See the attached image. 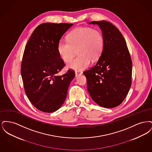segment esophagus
<instances>
[{
	"mask_svg": "<svg viewBox=\"0 0 152 152\" xmlns=\"http://www.w3.org/2000/svg\"><path fill=\"white\" fill-rule=\"evenodd\" d=\"M82 73H83L82 72H79V71H75V76H79V75H81Z\"/></svg>",
	"mask_w": 152,
	"mask_h": 152,
	"instance_id": "esophagus-1",
	"label": "esophagus"
}]
</instances>
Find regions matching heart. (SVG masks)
Listing matches in <instances>:
<instances>
[{"mask_svg": "<svg viewBox=\"0 0 152 152\" xmlns=\"http://www.w3.org/2000/svg\"><path fill=\"white\" fill-rule=\"evenodd\" d=\"M68 42L60 40L58 44L60 58L65 63L69 62L76 51L79 55L68 64V68L81 72L88 68L91 59L96 60L100 56L104 46V36L99 29L91 27H77L68 35Z\"/></svg>", "mask_w": 152, "mask_h": 152, "instance_id": "heart-1", "label": "heart"}]
</instances>
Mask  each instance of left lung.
Returning a JSON list of instances; mask_svg holds the SVG:
<instances>
[{"label":"left lung","mask_w":152,"mask_h":152,"mask_svg":"<svg viewBox=\"0 0 152 152\" xmlns=\"http://www.w3.org/2000/svg\"><path fill=\"white\" fill-rule=\"evenodd\" d=\"M97 24L104 39L103 51L97 63L84 72L92 99L102 107L112 108L122 103L132 84V62L126 42L120 31L105 20Z\"/></svg>","instance_id":"1"}]
</instances>
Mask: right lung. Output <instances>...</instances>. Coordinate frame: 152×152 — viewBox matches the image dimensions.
I'll list each match as a JSON object with an SVG mask.
<instances>
[{
  "mask_svg": "<svg viewBox=\"0 0 152 152\" xmlns=\"http://www.w3.org/2000/svg\"><path fill=\"white\" fill-rule=\"evenodd\" d=\"M72 25L41 24L26 45L20 69L24 91L32 104L43 112H53L61 107L75 77L71 69L63 75H56L65 66L58 54V43Z\"/></svg>",
  "mask_w": 152,
  "mask_h": 152,
  "instance_id": "obj_1",
  "label": "right lung"
}]
</instances>
